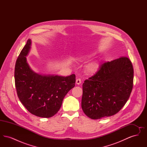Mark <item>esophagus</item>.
Masks as SVG:
<instances>
[{"instance_id":"1","label":"esophagus","mask_w":147,"mask_h":147,"mask_svg":"<svg viewBox=\"0 0 147 147\" xmlns=\"http://www.w3.org/2000/svg\"><path fill=\"white\" fill-rule=\"evenodd\" d=\"M76 84H77V85H79V84H81V83H82L81 80H80V79H76Z\"/></svg>"}]
</instances>
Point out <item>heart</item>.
<instances>
[{
  "instance_id": "1",
  "label": "heart",
  "mask_w": 147,
  "mask_h": 147,
  "mask_svg": "<svg viewBox=\"0 0 147 147\" xmlns=\"http://www.w3.org/2000/svg\"><path fill=\"white\" fill-rule=\"evenodd\" d=\"M87 57H88V56L86 55H82L78 57V59L79 61H84L87 58ZM98 67H99L98 63L96 62H92V63L89 64L87 65L86 70L87 73H88L89 74H92L95 73V72H96V71L98 70Z\"/></svg>"
}]
</instances>
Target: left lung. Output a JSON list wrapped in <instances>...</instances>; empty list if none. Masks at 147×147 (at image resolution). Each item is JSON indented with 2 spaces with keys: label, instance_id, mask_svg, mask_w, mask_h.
<instances>
[{
  "label": "left lung",
  "instance_id": "obj_1",
  "mask_svg": "<svg viewBox=\"0 0 147 147\" xmlns=\"http://www.w3.org/2000/svg\"><path fill=\"white\" fill-rule=\"evenodd\" d=\"M133 81V66L127 57L103 63L83 84L84 113L93 119L115 115L129 98Z\"/></svg>",
  "mask_w": 147,
  "mask_h": 147
}]
</instances>
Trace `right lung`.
Wrapping results in <instances>:
<instances>
[{
	"instance_id": "right-lung-1",
	"label": "right lung",
	"mask_w": 147,
	"mask_h": 147,
	"mask_svg": "<svg viewBox=\"0 0 147 147\" xmlns=\"http://www.w3.org/2000/svg\"><path fill=\"white\" fill-rule=\"evenodd\" d=\"M28 39L18 57L15 67V83L21 103L31 113L49 118L59 111L63 100L75 86L76 76L67 77L41 74L32 70L26 56L31 49Z\"/></svg>"
}]
</instances>
